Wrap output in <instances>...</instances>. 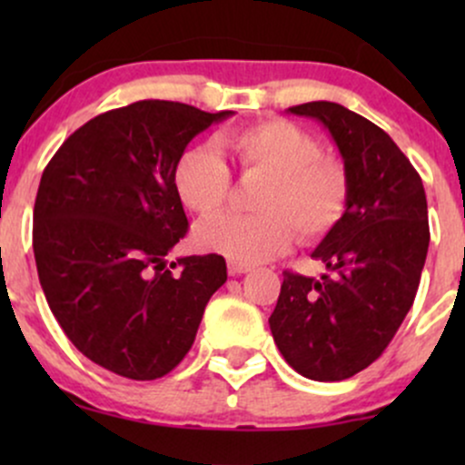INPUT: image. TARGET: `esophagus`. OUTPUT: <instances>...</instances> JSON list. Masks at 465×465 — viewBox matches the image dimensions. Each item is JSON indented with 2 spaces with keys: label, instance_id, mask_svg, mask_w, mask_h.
<instances>
[{
  "label": "esophagus",
  "instance_id": "obj_1",
  "mask_svg": "<svg viewBox=\"0 0 465 465\" xmlns=\"http://www.w3.org/2000/svg\"><path fill=\"white\" fill-rule=\"evenodd\" d=\"M227 271H229V275H242V273H249L251 266H249V264L229 262V264H227Z\"/></svg>",
  "mask_w": 465,
  "mask_h": 465
}]
</instances>
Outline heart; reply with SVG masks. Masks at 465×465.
<instances>
[{
  "label": "heart",
  "instance_id": "heart-1",
  "mask_svg": "<svg viewBox=\"0 0 465 465\" xmlns=\"http://www.w3.org/2000/svg\"><path fill=\"white\" fill-rule=\"evenodd\" d=\"M223 146L242 174L266 177L258 207L262 214H223L196 227L201 251L238 264H260L291 249L295 227L302 238H322L343 221L350 203L348 170L323 157L312 133L288 120H262L233 131ZM181 203L201 216L221 210L232 192V173L214 148H190L174 165Z\"/></svg>",
  "mask_w": 465,
  "mask_h": 465
}]
</instances>
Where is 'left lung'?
Listing matches in <instances>:
<instances>
[{
    "label": "left lung",
    "mask_w": 465,
    "mask_h": 465,
    "mask_svg": "<svg viewBox=\"0 0 465 465\" xmlns=\"http://www.w3.org/2000/svg\"><path fill=\"white\" fill-rule=\"evenodd\" d=\"M288 114L312 117L332 135L350 203L312 251L328 273L286 271L269 325L292 370L336 382L371 365L413 306L430 240L426 194L396 142L367 117L328 100Z\"/></svg>",
    "instance_id": "8db88e82"
}]
</instances>
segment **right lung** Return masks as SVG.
<instances>
[{"instance_id":"obj_1","label":"right lung","mask_w":465,"mask_h":465,"mask_svg":"<svg viewBox=\"0 0 465 465\" xmlns=\"http://www.w3.org/2000/svg\"><path fill=\"white\" fill-rule=\"evenodd\" d=\"M232 115L140 100L74 131L44 170L32 229L41 288L76 350L117 376L173 371L225 284L223 255L177 258V274L165 255L188 232L174 165Z\"/></svg>"}]
</instances>
